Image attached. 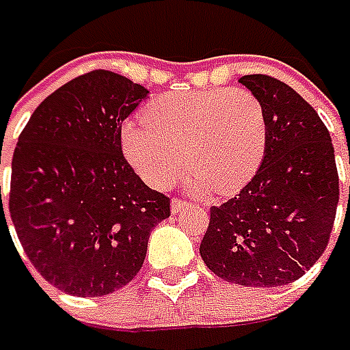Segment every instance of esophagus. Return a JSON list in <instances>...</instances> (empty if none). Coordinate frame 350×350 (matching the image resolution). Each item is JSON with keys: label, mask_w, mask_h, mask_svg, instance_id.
I'll return each mask as SVG.
<instances>
[{"label": "esophagus", "mask_w": 350, "mask_h": 350, "mask_svg": "<svg viewBox=\"0 0 350 350\" xmlns=\"http://www.w3.org/2000/svg\"><path fill=\"white\" fill-rule=\"evenodd\" d=\"M189 206H191V204H189L187 200L178 199V197H174L172 202H170V210H172V214H180V212H183L185 208H189Z\"/></svg>", "instance_id": "obj_1"}]
</instances>
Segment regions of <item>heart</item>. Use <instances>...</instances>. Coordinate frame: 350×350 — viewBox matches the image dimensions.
<instances>
[{"instance_id": "b5f03b06", "label": "heart", "mask_w": 350, "mask_h": 350, "mask_svg": "<svg viewBox=\"0 0 350 350\" xmlns=\"http://www.w3.org/2000/svg\"><path fill=\"white\" fill-rule=\"evenodd\" d=\"M267 144L261 102L248 89H206L167 94L148 116L121 126L124 157L151 185L165 187L185 161L197 191L233 195L258 172Z\"/></svg>"}]
</instances>
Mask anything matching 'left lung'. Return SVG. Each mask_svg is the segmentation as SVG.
<instances>
[{
    "label": "left lung",
    "instance_id": "8db88e82",
    "mask_svg": "<svg viewBox=\"0 0 350 350\" xmlns=\"http://www.w3.org/2000/svg\"><path fill=\"white\" fill-rule=\"evenodd\" d=\"M239 81L265 111V155L237 197L210 208L199 252L231 284L275 288L303 277L328 246L339 202L336 155L319 113L292 87L261 73Z\"/></svg>",
    "mask_w": 350,
    "mask_h": 350
}]
</instances>
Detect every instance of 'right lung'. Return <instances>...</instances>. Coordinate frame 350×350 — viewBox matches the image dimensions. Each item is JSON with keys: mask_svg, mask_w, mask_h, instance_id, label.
<instances>
[{"mask_svg": "<svg viewBox=\"0 0 350 350\" xmlns=\"http://www.w3.org/2000/svg\"><path fill=\"white\" fill-rule=\"evenodd\" d=\"M148 94L119 73L94 70L43 100L18 136L14 231L31 265L66 294L100 297L129 284L151 229L170 216V199L142 182L121 150V124ZM0 206L5 219L1 187Z\"/></svg>", "mask_w": 350, "mask_h": 350, "instance_id": "obj_1", "label": "right lung"}]
</instances>
